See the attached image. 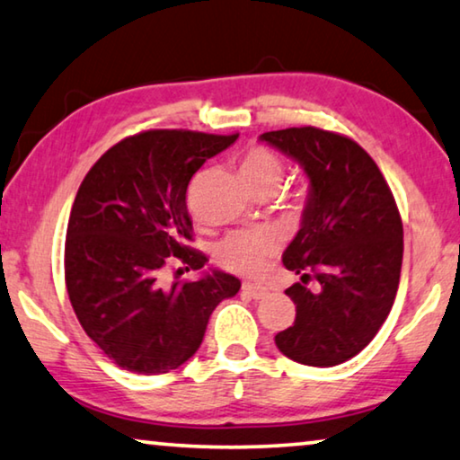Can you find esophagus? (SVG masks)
I'll return each mask as SVG.
<instances>
[{"mask_svg": "<svg viewBox=\"0 0 460 460\" xmlns=\"http://www.w3.org/2000/svg\"><path fill=\"white\" fill-rule=\"evenodd\" d=\"M243 293H245V296H250L252 299H264L266 296H269V289H266V287L253 285V283H245Z\"/></svg>", "mask_w": 460, "mask_h": 460, "instance_id": "esophagus-1", "label": "esophagus"}]
</instances>
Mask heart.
Returning <instances> with one entry per match:
<instances>
[{
    "label": "heart",
    "instance_id": "b5f03b06",
    "mask_svg": "<svg viewBox=\"0 0 460 460\" xmlns=\"http://www.w3.org/2000/svg\"><path fill=\"white\" fill-rule=\"evenodd\" d=\"M243 180L253 190L258 186H280L285 175V164L279 155L264 146H253L239 163ZM280 239L270 229L237 231L225 237L217 248V260L225 270L242 274L248 279L262 277L269 269L272 256H277Z\"/></svg>",
    "mask_w": 460,
    "mask_h": 460
}]
</instances>
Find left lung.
Returning a JSON list of instances; mask_svg holds the SVG:
<instances>
[{"label": "left lung", "mask_w": 460, "mask_h": 460, "mask_svg": "<svg viewBox=\"0 0 460 460\" xmlns=\"http://www.w3.org/2000/svg\"><path fill=\"white\" fill-rule=\"evenodd\" d=\"M260 140L297 161L310 180L301 229L283 253L285 269L299 274L285 291L296 322L274 342L304 366H339L369 345L394 304L402 264L399 208L378 164L347 136L305 126Z\"/></svg>", "instance_id": "obj_1"}]
</instances>
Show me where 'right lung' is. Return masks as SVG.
I'll return each instance as SVG.
<instances>
[{"label": "right lung", "instance_id": "1", "mask_svg": "<svg viewBox=\"0 0 460 460\" xmlns=\"http://www.w3.org/2000/svg\"><path fill=\"white\" fill-rule=\"evenodd\" d=\"M235 140L148 129L109 148L80 183L66 233L67 296L84 332L121 369L153 376L180 367L200 347L212 310L242 287L221 270L161 283L171 260L186 270L208 262L188 245V183Z\"/></svg>", "mask_w": 460, "mask_h": 460}]
</instances>
